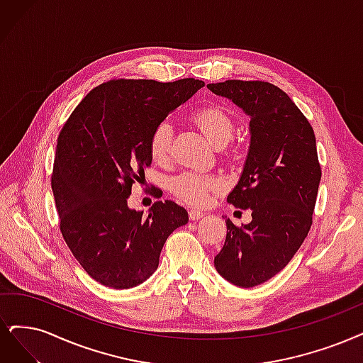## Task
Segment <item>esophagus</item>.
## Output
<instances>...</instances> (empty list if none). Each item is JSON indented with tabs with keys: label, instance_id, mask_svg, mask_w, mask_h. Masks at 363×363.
Instances as JSON below:
<instances>
[{
	"label": "esophagus",
	"instance_id": "obj_1",
	"mask_svg": "<svg viewBox=\"0 0 363 363\" xmlns=\"http://www.w3.org/2000/svg\"><path fill=\"white\" fill-rule=\"evenodd\" d=\"M189 217L191 221H196V220H200L203 217V212L199 211V209H190L189 211Z\"/></svg>",
	"mask_w": 363,
	"mask_h": 363
}]
</instances>
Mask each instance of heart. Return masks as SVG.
<instances>
[{"instance_id": "heart-1", "label": "heart", "mask_w": 363, "mask_h": 363, "mask_svg": "<svg viewBox=\"0 0 363 363\" xmlns=\"http://www.w3.org/2000/svg\"><path fill=\"white\" fill-rule=\"evenodd\" d=\"M196 125L203 131L206 139L216 146L227 145L233 136V121L220 107L208 106L199 109L193 115ZM173 138V127L169 121H161L154 128L150 140V151L157 163H163L169 158ZM221 179L200 172H184L172 179L170 189L182 202L190 205H205L212 191L221 189Z\"/></svg>"}]
</instances>
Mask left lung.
I'll use <instances>...</instances> for the list:
<instances>
[{
    "instance_id": "obj_1",
    "label": "left lung",
    "mask_w": 363,
    "mask_h": 363,
    "mask_svg": "<svg viewBox=\"0 0 363 363\" xmlns=\"http://www.w3.org/2000/svg\"><path fill=\"white\" fill-rule=\"evenodd\" d=\"M250 118L245 163L227 202L251 211V223L225 220L213 260L229 283L248 289L283 271L311 229L321 170L314 130L287 94L267 82L209 84Z\"/></svg>"
}]
</instances>
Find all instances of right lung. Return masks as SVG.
<instances>
[{"mask_svg": "<svg viewBox=\"0 0 363 363\" xmlns=\"http://www.w3.org/2000/svg\"><path fill=\"white\" fill-rule=\"evenodd\" d=\"M203 85L111 80L94 88L62 127L52 174L61 233L97 283L116 290L145 283L166 239L189 223V212L172 200L155 202L145 217L128 197L152 161L154 128Z\"/></svg>", "mask_w": 363, "mask_h": 363, "instance_id": "add662e5", "label": "right lung"}]
</instances>
